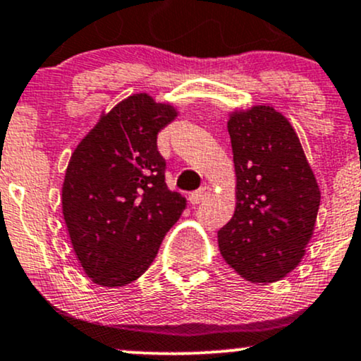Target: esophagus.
Returning <instances> with one entry per match:
<instances>
[{"mask_svg": "<svg viewBox=\"0 0 361 361\" xmlns=\"http://www.w3.org/2000/svg\"><path fill=\"white\" fill-rule=\"evenodd\" d=\"M209 194H211V188H209V185H204V188L196 190V192L189 194V202H190V204H199V202L204 201V199L209 196Z\"/></svg>", "mask_w": 361, "mask_h": 361, "instance_id": "esophagus-1", "label": "esophagus"}]
</instances>
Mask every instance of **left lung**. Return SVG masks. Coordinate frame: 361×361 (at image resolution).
Returning a JSON list of instances; mask_svg holds the SVG:
<instances>
[{
  "label": "left lung",
  "mask_w": 361,
  "mask_h": 361,
  "mask_svg": "<svg viewBox=\"0 0 361 361\" xmlns=\"http://www.w3.org/2000/svg\"><path fill=\"white\" fill-rule=\"evenodd\" d=\"M228 120L235 164V214L218 231L228 265L245 281H282L302 260L321 190L292 125L269 104L235 109Z\"/></svg>",
  "instance_id": "8db88e82"
}]
</instances>
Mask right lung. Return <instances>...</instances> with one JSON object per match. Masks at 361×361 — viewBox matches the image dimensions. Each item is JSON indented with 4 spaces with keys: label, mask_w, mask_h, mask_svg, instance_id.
Listing matches in <instances>:
<instances>
[{
    "label": "right lung",
    "mask_w": 361,
    "mask_h": 361,
    "mask_svg": "<svg viewBox=\"0 0 361 361\" xmlns=\"http://www.w3.org/2000/svg\"><path fill=\"white\" fill-rule=\"evenodd\" d=\"M171 103L131 94L72 152L62 214L84 274L101 287H125L145 274L164 236L185 209L165 184L157 133L177 116Z\"/></svg>",
    "instance_id": "obj_1"
}]
</instances>
